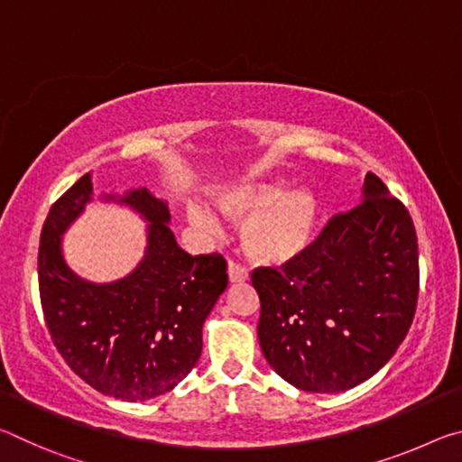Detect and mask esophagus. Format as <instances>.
Masks as SVG:
<instances>
[{"mask_svg": "<svg viewBox=\"0 0 462 462\" xmlns=\"http://www.w3.org/2000/svg\"><path fill=\"white\" fill-rule=\"evenodd\" d=\"M228 279H230V283H242V281L248 279V273L245 267H240L238 263L230 261L228 263Z\"/></svg>", "mask_w": 462, "mask_h": 462, "instance_id": "1", "label": "esophagus"}]
</instances>
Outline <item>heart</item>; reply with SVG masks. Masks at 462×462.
<instances>
[{
    "label": "heart",
    "instance_id": "b5f03b06",
    "mask_svg": "<svg viewBox=\"0 0 462 462\" xmlns=\"http://www.w3.org/2000/svg\"><path fill=\"white\" fill-rule=\"evenodd\" d=\"M216 206L228 220L242 224L240 242L256 264L281 267L306 253L319 222V201L310 189H287L275 179H248L216 195ZM201 226L212 220L193 209Z\"/></svg>",
    "mask_w": 462,
    "mask_h": 462
}]
</instances>
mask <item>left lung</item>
<instances>
[{
    "label": "left lung",
    "mask_w": 462,
    "mask_h": 462,
    "mask_svg": "<svg viewBox=\"0 0 462 462\" xmlns=\"http://www.w3.org/2000/svg\"><path fill=\"white\" fill-rule=\"evenodd\" d=\"M259 342L273 371L311 393L373 377L416 314L418 236L408 208L366 173L363 201L334 216L306 253L253 271Z\"/></svg>",
    "instance_id": "left-lung-1"
}]
</instances>
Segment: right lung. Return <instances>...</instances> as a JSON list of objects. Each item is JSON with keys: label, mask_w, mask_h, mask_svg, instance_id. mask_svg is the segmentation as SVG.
Wrapping results in <instances>:
<instances>
[{"label": "right lung", "mask_w": 462, "mask_h": 462, "mask_svg": "<svg viewBox=\"0 0 462 462\" xmlns=\"http://www.w3.org/2000/svg\"><path fill=\"white\" fill-rule=\"evenodd\" d=\"M93 199L91 173L52 203L38 248V287L46 326L67 365L99 393L152 400L177 387L201 355V328L228 285L222 254L177 245L167 201L140 187L106 201L128 206L146 226L138 267L112 283H91L69 269L62 234Z\"/></svg>", "instance_id": "right-lung-1"}]
</instances>
